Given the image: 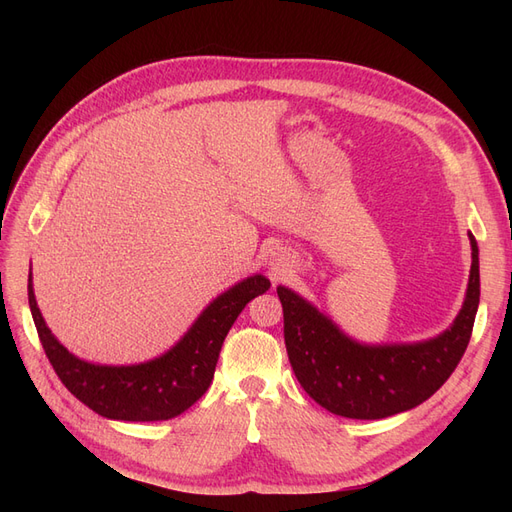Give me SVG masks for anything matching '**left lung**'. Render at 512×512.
<instances>
[{
  "label": "left lung",
  "mask_w": 512,
  "mask_h": 512,
  "mask_svg": "<svg viewBox=\"0 0 512 512\" xmlns=\"http://www.w3.org/2000/svg\"><path fill=\"white\" fill-rule=\"evenodd\" d=\"M472 243V271L466 303L453 327L412 346H361L299 294L280 286L284 339L294 376L305 393L329 412L376 421L423 404L451 378L466 352L480 299L478 247Z\"/></svg>",
  "instance_id": "obj_1"
}]
</instances>
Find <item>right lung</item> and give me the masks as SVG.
I'll use <instances>...</instances> for the list:
<instances>
[{
	"label": "right lung",
	"mask_w": 512,
	"mask_h": 512,
	"mask_svg": "<svg viewBox=\"0 0 512 512\" xmlns=\"http://www.w3.org/2000/svg\"><path fill=\"white\" fill-rule=\"evenodd\" d=\"M269 288L271 282L267 277H247L220 294L173 350L156 361L130 367L91 365L76 359L44 324L34 297L32 275L27 297L40 344L66 389L100 416L151 423L179 416L205 395L218 365L224 337L243 307Z\"/></svg>",
	"instance_id": "1"
}]
</instances>
